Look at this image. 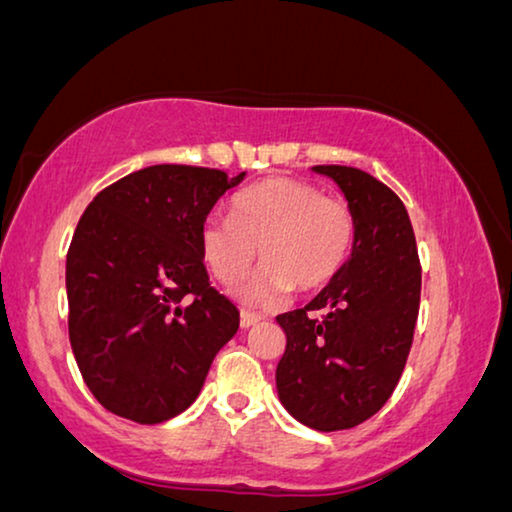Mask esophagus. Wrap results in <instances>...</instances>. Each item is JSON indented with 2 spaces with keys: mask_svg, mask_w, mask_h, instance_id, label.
<instances>
[{
  "mask_svg": "<svg viewBox=\"0 0 512 512\" xmlns=\"http://www.w3.org/2000/svg\"><path fill=\"white\" fill-rule=\"evenodd\" d=\"M264 317L257 312H241V329H253V326L262 324Z\"/></svg>",
  "mask_w": 512,
  "mask_h": 512,
  "instance_id": "obj_1",
  "label": "esophagus"
}]
</instances>
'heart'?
Wrapping results in <instances>:
<instances>
[{"instance_id": "1", "label": "heart", "mask_w": 512, "mask_h": 512, "mask_svg": "<svg viewBox=\"0 0 512 512\" xmlns=\"http://www.w3.org/2000/svg\"><path fill=\"white\" fill-rule=\"evenodd\" d=\"M354 216L345 202L299 179H269L232 200V223L211 216L200 230V250L223 285L248 276L259 257L266 266L239 292L246 303L278 301L296 287L317 292L345 266L354 246Z\"/></svg>"}]
</instances>
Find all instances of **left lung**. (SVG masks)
<instances>
[{"mask_svg": "<svg viewBox=\"0 0 512 512\" xmlns=\"http://www.w3.org/2000/svg\"><path fill=\"white\" fill-rule=\"evenodd\" d=\"M312 172L342 190L356 234L338 276L305 308L276 317L287 335L276 388L296 421L335 432L375 416L398 386L421 303V262L409 213L391 188L356 167Z\"/></svg>", "mask_w": 512, "mask_h": 512, "instance_id": "left-lung-1", "label": "left lung"}]
</instances>
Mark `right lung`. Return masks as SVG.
Listing matches in <instances>:
<instances>
[{
  "mask_svg": "<svg viewBox=\"0 0 512 512\" xmlns=\"http://www.w3.org/2000/svg\"><path fill=\"white\" fill-rule=\"evenodd\" d=\"M243 179L144 167L82 213L66 257L68 335L82 379L112 414L140 425L179 416L239 331V310L209 282L200 230Z\"/></svg>",
  "mask_w": 512,
  "mask_h": 512,
  "instance_id": "right-lung-1",
  "label": "right lung"
}]
</instances>
